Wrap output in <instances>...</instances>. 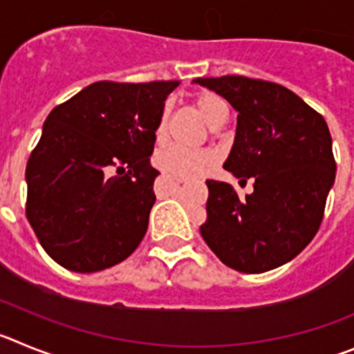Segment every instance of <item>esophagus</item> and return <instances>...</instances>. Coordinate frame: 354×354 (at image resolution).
Returning <instances> with one entry per match:
<instances>
[{
    "mask_svg": "<svg viewBox=\"0 0 354 354\" xmlns=\"http://www.w3.org/2000/svg\"><path fill=\"white\" fill-rule=\"evenodd\" d=\"M173 180L176 181V183H185V181H187V180H185V178H180V176H174Z\"/></svg>",
    "mask_w": 354,
    "mask_h": 354,
    "instance_id": "1",
    "label": "esophagus"
}]
</instances>
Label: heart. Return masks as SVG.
<instances>
[{
	"mask_svg": "<svg viewBox=\"0 0 354 354\" xmlns=\"http://www.w3.org/2000/svg\"><path fill=\"white\" fill-rule=\"evenodd\" d=\"M194 107L199 113V116L205 120L209 129H216L225 122L227 118V106L224 104L221 97L213 93H199L194 98ZM169 106L162 109L158 116L157 127H155V139L157 142L165 141L167 138V123H169ZM153 162L158 169L165 173L176 174L181 178H194L206 174L216 162L215 151L208 148L201 149H189L183 146H164L157 149L153 155Z\"/></svg>",
	"mask_w": 354,
	"mask_h": 354,
	"instance_id": "heart-1",
	"label": "heart"
}]
</instances>
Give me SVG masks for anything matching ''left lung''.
I'll return each instance as SVG.
<instances>
[{"mask_svg": "<svg viewBox=\"0 0 354 354\" xmlns=\"http://www.w3.org/2000/svg\"><path fill=\"white\" fill-rule=\"evenodd\" d=\"M194 82L224 97L238 113L224 169L240 181L254 180V192L245 197L224 181H206L201 236L225 266L241 273L282 266L316 236L335 181L326 122L275 82L243 75Z\"/></svg>", "mask_w": 354, "mask_h": 354, "instance_id": "1", "label": "left lung"}]
</instances>
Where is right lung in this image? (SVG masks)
Returning <instances> with one entry per match:
<instances>
[{"instance_id":"right-lung-1","label":"right lung","mask_w":354,"mask_h":354,"mask_svg":"<svg viewBox=\"0 0 354 354\" xmlns=\"http://www.w3.org/2000/svg\"><path fill=\"white\" fill-rule=\"evenodd\" d=\"M178 81H98L54 107L26 165V216L63 268L100 272L139 247L155 205V127Z\"/></svg>"}]
</instances>
